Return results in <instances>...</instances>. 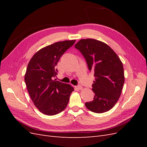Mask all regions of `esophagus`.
<instances>
[{
  "instance_id": "obj_1",
  "label": "esophagus",
  "mask_w": 147,
  "mask_h": 147,
  "mask_svg": "<svg viewBox=\"0 0 147 147\" xmlns=\"http://www.w3.org/2000/svg\"><path fill=\"white\" fill-rule=\"evenodd\" d=\"M75 88L78 89V90H82V88H83V87L81 85H77V86H75Z\"/></svg>"
}]
</instances>
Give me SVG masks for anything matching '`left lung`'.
I'll list each match as a JSON object with an SVG mask.
<instances>
[{
	"label": "left lung",
	"instance_id": "1",
	"mask_svg": "<svg viewBox=\"0 0 147 147\" xmlns=\"http://www.w3.org/2000/svg\"><path fill=\"white\" fill-rule=\"evenodd\" d=\"M86 59L95 77L92 90L94 99L85 103L92 112L102 113L112 109L118 100L124 83L122 62L106 43L95 39H82L75 45Z\"/></svg>",
	"mask_w": 147,
	"mask_h": 147
}]
</instances>
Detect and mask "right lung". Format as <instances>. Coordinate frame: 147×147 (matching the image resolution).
Returning <instances> with one entry per match:
<instances>
[{"mask_svg": "<svg viewBox=\"0 0 147 147\" xmlns=\"http://www.w3.org/2000/svg\"><path fill=\"white\" fill-rule=\"evenodd\" d=\"M75 40L56 42L38 51L30 59L24 77L29 96L42 113L55 115L63 111L74 90L70 84L56 81L55 68L61 57Z\"/></svg>", "mask_w": 147, "mask_h": 147, "instance_id": "right-lung-1", "label": "right lung"}]
</instances>
